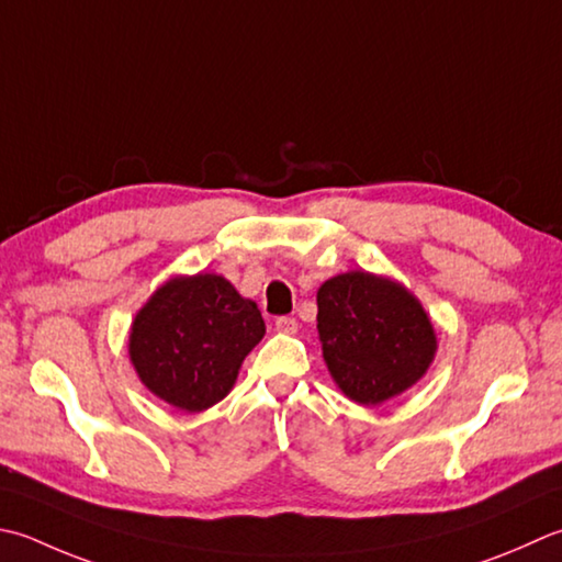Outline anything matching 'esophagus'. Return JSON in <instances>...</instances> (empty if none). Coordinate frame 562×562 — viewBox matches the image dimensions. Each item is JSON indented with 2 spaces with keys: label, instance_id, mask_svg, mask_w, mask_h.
Masks as SVG:
<instances>
[{
  "label": "esophagus",
  "instance_id": "34e87169",
  "mask_svg": "<svg viewBox=\"0 0 562 562\" xmlns=\"http://www.w3.org/2000/svg\"><path fill=\"white\" fill-rule=\"evenodd\" d=\"M274 328L280 334H294L296 331V318L294 316H278L274 318Z\"/></svg>",
  "mask_w": 562,
  "mask_h": 562
}]
</instances>
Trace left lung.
I'll use <instances>...</instances> for the list:
<instances>
[{
    "instance_id": "1",
    "label": "left lung",
    "mask_w": 562,
    "mask_h": 562,
    "mask_svg": "<svg viewBox=\"0 0 562 562\" xmlns=\"http://www.w3.org/2000/svg\"><path fill=\"white\" fill-rule=\"evenodd\" d=\"M316 304L326 366L358 404H382L412 387L434 360V326L400 284L346 272L322 284Z\"/></svg>"
}]
</instances>
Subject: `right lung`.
<instances>
[{
	"label": "right lung",
	"instance_id": "right-lung-1",
	"mask_svg": "<svg viewBox=\"0 0 562 562\" xmlns=\"http://www.w3.org/2000/svg\"><path fill=\"white\" fill-rule=\"evenodd\" d=\"M266 336L256 302L218 274L178 278L150 296L131 326L128 353L143 384L172 406L202 412L234 387Z\"/></svg>",
	"mask_w": 562,
	"mask_h": 562
}]
</instances>
